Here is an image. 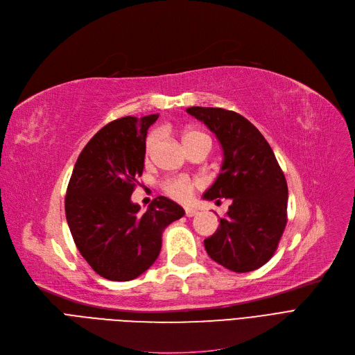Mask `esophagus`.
I'll list each match as a JSON object with an SVG mask.
<instances>
[{"instance_id": "obj_1", "label": "esophagus", "mask_w": 355, "mask_h": 355, "mask_svg": "<svg viewBox=\"0 0 355 355\" xmlns=\"http://www.w3.org/2000/svg\"><path fill=\"white\" fill-rule=\"evenodd\" d=\"M198 214V211L196 210V209H193V207H187L185 209V216L187 217H194V216H197Z\"/></svg>"}]
</instances>
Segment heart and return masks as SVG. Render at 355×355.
I'll return each mask as SVG.
<instances>
[{
	"mask_svg": "<svg viewBox=\"0 0 355 355\" xmlns=\"http://www.w3.org/2000/svg\"><path fill=\"white\" fill-rule=\"evenodd\" d=\"M198 137H206V135L196 132V130H190V132H185L182 135V141H184L185 145H187ZM155 142H157V135L155 134L148 137V139H146V153L151 151L153 146L155 145ZM198 185H201V181H198V180H191L189 177H174V178H170V180H166L164 182V191L177 201H189L191 198L193 193H194V189L198 187Z\"/></svg>",
	"mask_w": 355,
	"mask_h": 355,
	"instance_id": "heart-1",
	"label": "heart"
}]
</instances>
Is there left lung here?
I'll return each mask as SVG.
<instances>
[{"label":"left lung","instance_id":"1","mask_svg":"<svg viewBox=\"0 0 355 355\" xmlns=\"http://www.w3.org/2000/svg\"><path fill=\"white\" fill-rule=\"evenodd\" d=\"M187 112L211 130L223 149L220 174L202 198H232L204 248L229 270L259 269L273 256L286 226L285 175L265 137L245 116L221 107L193 106Z\"/></svg>","mask_w":355,"mask_h":355}]
</instances>
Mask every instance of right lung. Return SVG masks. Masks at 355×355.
Segmentation results:
<instances>
[{
    "label": "right lung",
    "mask_w": 355,
    "mask_h": 355,
    "mask_svg": "<svg viewBox=\"0 0 355 355\" xmlns=\"http://www.w3.org/2000/svg\"><path fill=\"white\" fill-rule=\"evenodd\" d=\"M158 116H125L103 126L83 148L69 181L64 209L74 243L109 281H132L151 268L162 230L185 214L164 196L144 214L130 200L144 171L148 128Z\"/></svg>",
    "instance_id": "add662e5"
}]
</instances>
